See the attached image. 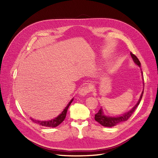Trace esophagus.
I'll return each instance as SVG.
<instances>
[{
    "mask_svg": "<svg viewBox=\"0 0 158 158\" xmlns=\"http://www.w3.org/2000/svg\"><path fill=\"white\" fill-rule=\"evenodd\" d=\"M91 91V88L89 85H85L82 88H81L79 89V94L82 96H85V95H87Z\"/></svg>",
    "mask_w": 158,
    "mask_h": 158,
    "instance_id": "34e87169",
    "label": "esophagus"
}]
</instances>
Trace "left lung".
<instances>
[{
    "label": "left lung",
    "instance_id": "1",
    "mask_svg": "<svg viewBox=\"0 0 158 158\" xmlns=\"http://www.w3.org/2000/svg\"><path fill=\"white\" fill-rule=\"evenodd\" d=\"M131 55L132 56V58L134 62H135V63L138 66H140H140H141L140 62L137 58V56L134 55L133 53H132L131 52ZM142 74H143V73H142ZM143 84H144V83H143ZM143 93H144V91H142V92L141 95H140V98L139 100H138V103L135 105V106L131 110H130V111H129L128 112L123 114V115L119 116V117H112L106 116V115H104V114H103L102 109L101 108L99 110V111L95 114V120L97 122H98L100 124V125H102V126L106 127H112L117 125V124H118V123L127 121L128 119L131 117V115L133 114V113L135 112V111L136 110V107H138V105H139V103L141 101V99L142 98Z\"/></svg>",
    "mask_w": 158,
    "mask_h": 158
}]
</instances>
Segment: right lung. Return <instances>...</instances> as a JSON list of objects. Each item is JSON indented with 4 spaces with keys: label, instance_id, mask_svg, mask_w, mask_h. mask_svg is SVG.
Masks as SVG:
<instances>
[{
    "label": "right lung",
    "instance_id": "right-lung-1",
    "mask_svg": "<svg viewBox=\"0 0 158 158\" xmlns=\"http://www.w3.org/2000/svg\"><path fill=\"white\" fill-rule=\"evenodd\" d=\"M73 99L71 100V101L69 102V103L67 105V106L65 107V109L63 110V111L59 115L55 118L54 119H52L51 121H36L34 120V119L31 118V120H32V121L35 123H37L39 125L44 126V127H56L57 126H59L60 124L63 122L64 118L66 117V112H67V110L69 107L70 106V105L71 104V103L73 102Z\"/></svg>",
    "mask_w": 158,
    "mask_h": 158
}]
</instances>
